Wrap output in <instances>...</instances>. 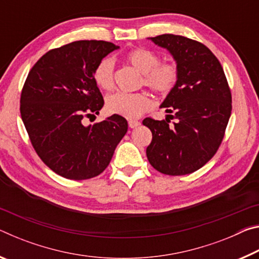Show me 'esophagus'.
I'll list each match as a JSON object with an SVG mask.
<instances>
[{"mask_svg":"<svg viewBox=\"0 0 259 259\" xmlns=\"http://www.w3.org/2000/svg\"><path fill=\"white\" fill-rule=\"evenodd\" d=\"M128 124H129V126H130L131 129H135V128H137V126L140 125V122L137 121V120H130L128 122Z\"/></svg>","mask_w":259,"mask_h":259,"instance_id":"obj_1","label":"esophagus"}]
</instances>
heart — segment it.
I'll use <instances>...</instances> for the list:
<instances>
[{"label":"heart","instance_id":"1","mask_svg":"<svg viewBox=\"0 0 259 259\" xmlns=\"http://www.w3.org/2000/svg\"><path fill=\"white\" fill-rule=\"evenodd\" d=\"M128 63L143 74L144 84L154 93L166 95L178 81V71L174 64H159L157 55L147 49H136L125 56ZM95 82L104 90H111L114 85V61L104 58L98 63L94 72ZM106 111L114 115L135 119L150 109L152 100L145 93H116L106 98Z\"/></svg>","mask_w":259,"mask_h":259}]
</instances>
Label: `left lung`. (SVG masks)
Returning a JSON list of instances; mask_svg holds the SVG:
<instances>
[{"instance_id":"left-lung-1","label":"left lung","mask_w":259,"mask_h":259,"mask_svg":"<svg viewBox=\"0 0 259 259\" xmlns=\"http://www.w3.org/2000/svg\"><path fill=\"white\" fill-rule=\"evenodd\" d=\"M163 48L176 63L178 81L160 107L171 119L147 117L143 124L152 131L146 148L157 171L182 176L196 171L211 159L221 145L232 111V97L221 63L202 43L182 35L148 37Z\"/></svg>"}]
</instances>
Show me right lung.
<instances>
[{"label":"right lung","mask_w":259,"mask_h":259,"mask_svg":"<svg viewBox=\"0 0 259 259\" xmlns=\"http://www.w3.org/2000/svg\"><path fill=\"white\" fill-rule=\"evenodd\" d=\"M119 46L75 41L50 50L28 73L20 97L21 119L35 151L56 174L73 181L98 176L128 130L123 116L96 124L83 116L99 114L104 99L94 72Z\"/></svg>","instance_id":"add662e5"}]
</instances>
